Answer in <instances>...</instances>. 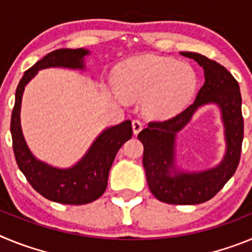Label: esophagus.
Listing matches in <instances>:
<instances>
[{
	"instance_id": "34e87169",
	"label": "esophagus",
	"mask_w": 252,
	"mask_h": 252,
	"mask_svg": "<svg viewBox=\"0 0 252 252\" xmlns=\"http://www.w3.org/2000/svg\"><path fill=\"white\" fill-rule=\"evenodd\" d=\"M132 130H133V133H135V135H137V133L142 130V122L140 121V120H137V119L132 120Z\"/></svg>"
}]
</instances>
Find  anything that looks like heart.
<instances>
[{
	"mask_svg": "<svg viewBox=\"0 0 252 252\" xmlns=\"http://www.w3.org/2000/svg\"><path fill=\"white\" fill-rule=\"evenodd\" d=\"M195 86L192 66L170 58H133L116 72V88L121 98L142 99V111L150 119H168L180 112L194 94Z\"/></svg>",
	"mask_w": 252,
	"mask_h": 252,
	"instance_id": "1",
	"label": "heart"
}]
</instances>
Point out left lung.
Instances as JSON below:
<instances>
[{"label": "left lung", "mask_w": 252, "mask_h": 252, "mask_svg": "<svg viewBox=\"0 0 252 252\" xmlns=\"http://www.w3.org/2000/svg\"><path fill=\"white\" fill-rule=\"evenodd\" d=\"M180 54L194 59L204 69V84L195 101L186 110L164 121H150L137 137L144 145L142 164L151 193L164 203L199 204L215 197L239 166L244 140L242 99L239 83L224 66L197 53L183 51ZM207 103H217L222 111L226 155L215 169L171 176L175 135L188 123L197 107Z\"/></svg>", "instance_id": "obj_1"}]
</instances>
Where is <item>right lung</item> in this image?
I'll list each match as a JSON object with an SVG mask.
<instances>
[{
    "label": "right lung",
    "instance_id": "1",
    "mask_svg": "<svg viewBox=\"0 0 252 252\" xmlns=\"http://www.w3.org/2000/svg\"><path fill=\"white\" fill-rule=\"evenodd\" d=\"M87 54L88 51L84 49H58L28 69L16 88L11 116L13 154L22 174L46 199L72 206L91 203L103 194L116 154L132 136L131 121L127 120L103 131L77 165L70 169H57L35 159L26 146L20 126V107L25 86L37 70L49 66L83 68V57Z\"/></svg>",
    "mask_w": 252,
    "mask_h": 252
}]
</instances>
